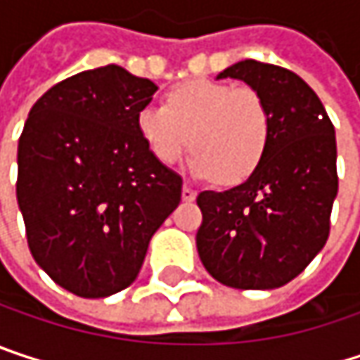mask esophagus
Returning a JSON list of instances; mask_svg holds the SVG:
<instances>
[{"label":"esophagus","mask_w":360,"mask_h":360,"mask_svg":"<svg viewBox=\"0 0 360 360\" xmlns=\"http://www.w3.org/2000/svg\"><path fill=\"white\" fill-rule=\"evenodd\" d=\"M181 198H183V202H193L195 200V189L189 187V185H185L183 191H181Z\"/></svg>","instance_id":"esophagus-1"}]
</instances>
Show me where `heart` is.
<instances>
[{
    "mask_svg": "<svg viewBox=\"0 0 360 360\" xmlns=\"http://www.w3.org/2000/svg\"><path fill=\"white\" fill-rule=\"evenodd\" d=\"M135 127L158 162H177L189 146L193 175L231 185L258 169L271 137V114L252 87L189 79L167 91L165 108L139 110Z\"/></svg>",
    "mask_w": 360,
    "mask_h": 360,
    "instance_id": "obj_1",
    "label": "heart"
}]
</instances>
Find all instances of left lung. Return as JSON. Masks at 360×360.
I'll list each match as a JSON object with an SVG mask.
<instances>
[{
  "mask_svg": "<svg viewBox=\"0 0 360 360\" xmlns=\"http://www.w3.org/2000/svg\"><path fill=\"white\" fill-rule=\"evenodd\" d=\"M240 79L271 114L266 152L242 185L202 191L195 246L206 271L238 290H273L298 277L329 238L338 193L335 133L319 96L292 70L244 60Z\"/></svg>",
  "mask_w": 360,
  "mask_h": 360,
  "instance_id": "1",
  "label": "left lung"
}]
</instances>
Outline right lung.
<instances>
[{"mask_svg":"<svg viewBox=\"0 0 360 360\" xmlns=\"http://www.w3.org/2000/svg\"><path fill=\"white\" fill-rule=\"evenodd\" d=\"M158 87L108 64L47 89L18 141L16 198L37 264L81 298L131 285L183 179L137 135Z\"/></svg>","mask_w":360,"mask_h":360,"instance_id":"add662e5","label":"right lung"}]
</instances>
